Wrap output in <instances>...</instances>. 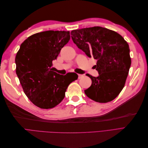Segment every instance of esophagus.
Wrapping results in <instances>:
<instances>
[{
  "instance_id": "34e87169",
  "label": "esophagus",
  "mask_w": 148,
  "mask_h": 148,
  "mask_svg": "<svg viewBox=\"0 0 148 148\" xmlns=\"http://www.w3.org/2000/svg\"><path fill=\"white\" fill-rule=\"evenodd\" d=\"M83 77V75H82V74H78V79H80L82 78V77Z\"/></svg>"
}]
</instances>
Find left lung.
<instances>
[{
  "label": "left lung",
  "instance_id": "1",
  "mask_svg": "<svg viewBox=\"0 0 148 148\" xmlns=\"http://www.w3.org/2000/svg\"><path fill=\"white\" fill-rule=\"evenodd\" d=\"M71 34L79 49L97 60L99 76L87 74L92 84L84 90L86 95L100 103L114 100L125 86L132 63L128 43L117 32L101 26L73 30Z\"/></svg>",
  "mask_w": 148,
  "mask_h": 148
}]
</instances>
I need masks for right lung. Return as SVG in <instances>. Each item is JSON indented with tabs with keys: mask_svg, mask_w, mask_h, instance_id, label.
<instances>
[{
	"mask_svg": "<svg viewBox=\"0 0 148 148\" xmlns=\"http://www.w3.org/2000/svg\"><path fill=\"white\" fill-rule=\"evenodd\" d=\"M70 39V31H43L30 36L17 52L16 73L26 96L39 108L52 109L60 104L69 85L78 77L75 73L64 76L52 71V60ZM70 74L75 77L66 79Z\"/></svg>",
	"mask_w": 148,
	"mask_h": 148,
	"instance_id": "add662e5",
	"label": "right lung"
}]
</instances>
